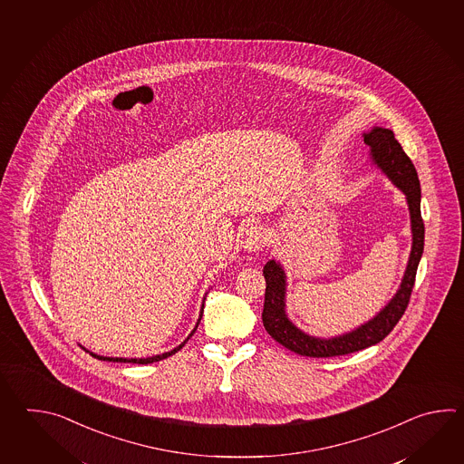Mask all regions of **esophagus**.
Returning a JSON list of instances; mask_svg holds the SVG:
<instances>
[{
    "label": "esophagus",
    "mask_w": 464,
    "mask_h": 464,
    "mask_svg": "<svg viewBox=\"0 0 464 464\" xmlns=\"http://www.w3.org/2000/svg\"><path fill=\"white\" fill-rule=\"evenodd\" d=\"M240 244L246 248V252L260 250L264 246V234H262V230L258 227L246 228Z\"/></svg>",
    "instance_id": "1"
}]
</instances>
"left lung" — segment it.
Returning <instances> with one entry per match:
<instances>
[{"instance_id": "left-lung-1", "label": "left lung", "mask_w": 464, "mask_h": 464, "mask_svg": "<svg viewBox=\"0 0 464 464\" xmlns=\"http://www.w3.org/2000/svg\"><path fill=\"white\" fill-rule=\"evenodd\" d=\"M363 140L370 148V156L373 164H376V168L382 169L386 178L390 179L406 196V202L410 208V220H411V234H413L411 254L408 258L401 285L393 298L388 302V305L382 308L363 325L358 326L348 334L332 336V338L306 335L305 332L296 328L288 320L285 312V270L276 260H268L264 266L266 288L262 322L268 335L280 345L285 346L290 352L298 355L310 356V358L348 355L380 343L403 316L413 292L414 276H416L418 264L423 256L424 246L421 188H420L418 172L414 169L411 159L404 154L401 144L394 139L392 129L373 128L370 132L363 134Z\"/></svg>"}]
</instances>
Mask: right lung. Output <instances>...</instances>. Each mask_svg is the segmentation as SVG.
Listing matches in <instances>:
<instances>
[{
	"label": "right lung",
	"instance_id": "obj_1",
	"mask_svg": "<svg viewBox=\"0 0 464 464\" xmlns=\"http://www.w3.org/2000/svg\"><path fill=\"white\" fill-rule=\"evenodd\" d=\"M206 300V298H204ZM202 314H204V302H202V306H200V314H198V320L196 326H194V330H192V334L188 336L194 335V332L198 330V324H200V318H202ZM186 340V342H188ZM186 342L184 343H180V345L176 346L174 350H170V352H166V353H162V355H154L149 356V358H112V356H99L96 353H91V355L94 356V358H98V360H102V362H119V363H139V365H148V363H154V362H160V360H164V358H168V356L174 355V353H178L179 350L182 348V346L186 345Z\"/></svg>",
	"mask_w": 464,
	"mask_h": 464
}]
</instances>
